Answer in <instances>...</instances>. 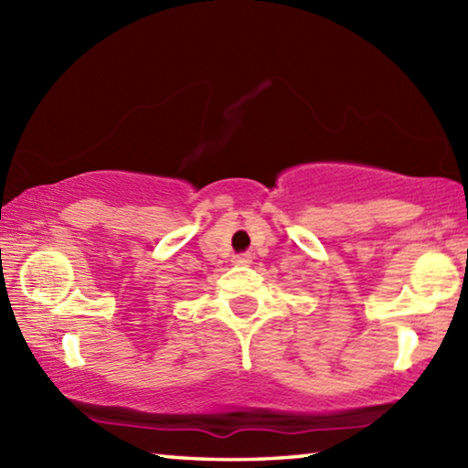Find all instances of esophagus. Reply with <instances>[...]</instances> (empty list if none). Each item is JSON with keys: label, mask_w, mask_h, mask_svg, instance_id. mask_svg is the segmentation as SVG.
Here are the masks:
<instances>
[{"label": "esophagus", "mask_w": 468, "mask_h": 468, "mask_svg": "<svg viewBox=\"0 0 468 468\" xmlns=\"http://www.w3.org/2000/svg\"><path fill=\"white\" fill-rule=\"evenodd\" d=\"M250 262H251L250 253H239V256H235V264L245 266V264H250Z\"/></svg>", "instance_id": "34e87169"}]
</instances>
